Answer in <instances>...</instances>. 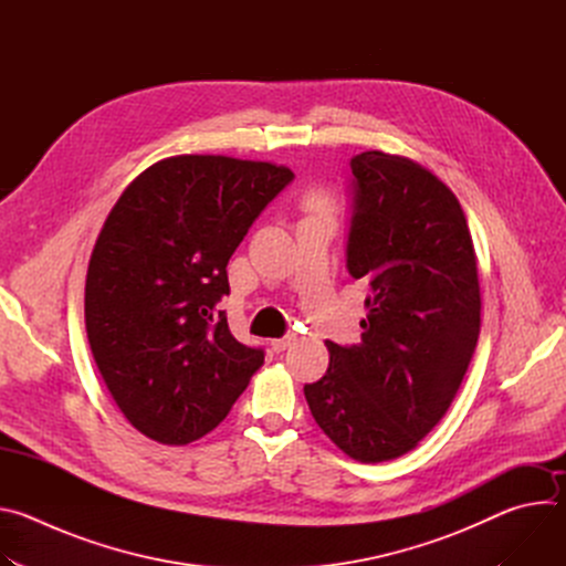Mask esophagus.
Masks as SVG:
<instances>
[{
    "label": "esophagus",
    "mask_w": 566,
    "mask_h": 566,
    "mask_svg": "<svg viewBox=\"0 0 566 566\" xmlns=\"http://www.w3.org/2000/svg\"><path fill=\"white\" fill-rule=\"evenodd\" d=\"M295 340H297L295 334H289V336H284V338H275V340H271V349L277 352V354H280V352H286Z\"/></svg>",
    "instance_id": "34e87169"
}]
</instances>
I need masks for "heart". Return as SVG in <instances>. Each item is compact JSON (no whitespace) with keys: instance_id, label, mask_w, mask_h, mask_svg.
Instances as JSON below:
<instances>
[{"instance_id":"obj_1","label":"heart","mask_w":566,"mask_h":566,"mask_svg":"<svg viewBox=\"0 0 566 566\" xmlns=\"http://www.w3.org/2000/svg\"><path fill=\"white\" fill-rule=\"evenodd\" d=\"M300 208L304 210L306 217H332L336 212V197L327 188H311L302 195Z\"/></svg>"}]
</instances>
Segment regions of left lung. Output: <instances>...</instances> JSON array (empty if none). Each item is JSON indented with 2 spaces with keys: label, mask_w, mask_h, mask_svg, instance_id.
I'll return each mask as SVG.
<instances>
[{
  "label": "left lung",
  "mask_w": 566,
  "mask_h": 566,
  "mask_svg": "<svg viewBox=\"0 0 566 566\" xmlns=\"http://www.w3.org/2000/svg\"><path fill=\"white\" fill-rule=\"evenodd\" d=\"M352 172L347 266L367 289L363 343L327 340L329 369L304 396L347 457L380 463L448 412L476 347L481 293L463 208L439 177L380 149L354 156Z\"/></svg>",
  "instance_id": "8db88e82"
}]
</instances>
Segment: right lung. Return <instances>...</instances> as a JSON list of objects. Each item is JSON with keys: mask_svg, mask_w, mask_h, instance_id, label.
<instances>
[{"mask_svg": "<svg viewBox=\"0 0 566 566\" xmlns=\"http://www.w3.org/2000/svg\"><path fill=\"white\" fill-rule=\"evenodd\" d=\"M291 179L271 160L177 154L109 210L87 269L85 325L114 402L147 439L206 437L264 365L214 304L230 293V255Z\"/></svg>", "mask_w": 566, "mask_h": 566, "instance_id": "add662e5", "label": "right lung"}]
</instances>
